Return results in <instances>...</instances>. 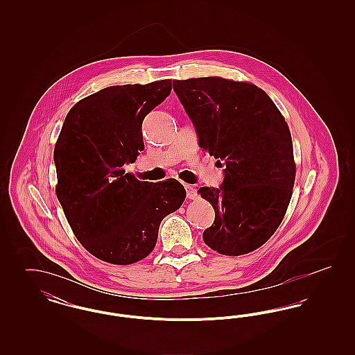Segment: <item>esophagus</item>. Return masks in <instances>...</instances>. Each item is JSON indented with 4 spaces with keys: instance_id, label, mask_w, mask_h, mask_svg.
Listing matches in <instances>:
<instances>
[{
    "instance_id": "esophagus-1",
    "label": "esophagus",
    "mask_w": 355,
    "mask_h": 355,
    "mask_svg": "<svg viewBox=\"0 0 355 355\" xmlns=\"http://www.w3.org/2000/svg\"><path fill=\"white\" fill-rule=\"evenodd\" d=\"M186 189V196H187V198L189 200H196L197 197H198V194H197V190L193 187L191 185H185Z\"/></svg>"
}]
</instances>
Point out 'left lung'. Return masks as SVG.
Here are the masks:
<instances>
[{"label": "left lung", "mask_w": 355, "mask_h": 355, "mask_svg": "<svg viewBox=\"0 0 355 355\" xmlns=\"http://www.w3.org/2000/svg\"><path fill=\"white\" fill-rule=\"evenodd\" d=\"M173 89L202 150L226 166L220 187L198 190L216 211L203 241L225 255L250 253L275 233L291 200L295 164L285 119L253 84L202 77L173 81Z\"/></svg>", "instance_id": "obj_1"}]
</instances>
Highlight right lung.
<instances>
[{
    "instance_id": "obj_1",
    "label": "right lung",
    "mask_w": 355,
    "mask_h": 355,
    "mask_svg": "<svg viewBox=\"0 0 355 355\" xmlns=\"http://www.w3.org/2000/svg\"><path fill=\"white\" fill-rule=\"evenodd\" d=\"M170 90L171 80L105 87L70 109L58 135L57 198L74 236L105 262L148 257L161 220L185 201L177 180L153 184L123 170L145 148L142 121Z\"/></svg>"
}]
</instances>
